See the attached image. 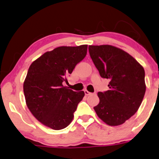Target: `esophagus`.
I'll list each match as a JSON object with an SVG mask.
<instances>
[{
	"label": "esophagus",
	"mask_w": 159,
	"mask_h": 159,
	"mask_svg": "<svg viewBox=\"0 0 159 159\" xmlns=\"http://www.w3.org/2000/svg\"><path fill=\"white\" fill-rule=\"evenodd\" d=\"M84 92L85 95H87V96H88V95H90V94H92V93H90V92H89L88 90H84Z\"/></svg>",
	"instance_id": "esophagus-1"
}]
</instances>
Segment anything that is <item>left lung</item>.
Instances as JSON below:
<instances>
[{
	"instance_id": "1",
	"label": "left lung",
	"mask_w": 159,
	"mask_h": 159,
	"mask_svg": "<svg viewBox=\"0 0 159 159\" xmlns=\"http://www.w3.org/2000/svg\"><path fill=\"white\" fill-rule=\"evenodd\" d=\"M88 50L100 76L110 80L109 90L98 92L99 102L94 110L107 125H122L137 112L144 97V69L130 54L116 47L91 45Z\"/></svg>"
}]
</instances>
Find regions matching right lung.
I'll return each instance as SVG.
<instances>
[{"mask_svg":"<svg viewBox=\"0 0 159 159\" xmlns=\"http://www.w3.org/2000/svg\"><path fill=\"white\" fill-rule=\"evenodd\" d=\"M88 45L59 47L31 64L23 84L26 105L45 126L61 130L71 123L84 92L64 87L67 76L87 55Z\"/></svg>","mask_w":159,"mask_h":159,"instance_id":"add662e5","label":"right lung"}]
</instances>
